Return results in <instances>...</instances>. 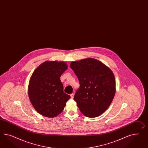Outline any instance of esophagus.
<instances>
[{
	"mask_svg": "<svg viewBox=\"0 0 148 148\" xmlns=\"http://www.w3.org/2000/svg\"><path fill=\"white\" fill-rule=\"evenodd\" d=\"M74 94L73 93H72V94H71L70 95V96H71V97L72 99H73L74 98Z\"/></svg>",
	"mask_w": 148,
	"mask_h": 148,
	"instance_id": "esophagus-1",
	"label": "esophagus"
}]
</instances>
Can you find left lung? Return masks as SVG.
<instances>
[{"mask_svg":"<svg viewBox=\"0 0 148 148\" xmlns=\"http://www.w3.org/2000/svg\"><path fill=\"white\" fill-rule=\"evenodd\" d=\"M70 67L80 83L74 100L84 116L95 117L109 107L115 94V79L112 71L99 60L88 58L73 61Z\"/></svg>","mask_w":148,"mask_h":148,"instance_id":"obj_1","label":"left lung"}]
</instances>
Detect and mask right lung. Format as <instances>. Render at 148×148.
<instances>
[{
  "label": "right lung",
  "mask_w": 148,
  "mask_h": 148,
  "mask_svg": "<svg viewBox=\"0 0 148 148\" xmlns=\"http://www.w3.org/2000/svg\"><path fill=\"white\" fill-rule=\"evenodd\" d=\"M67 69L64 62L46 61L33 72L28 86V96L33 106L41 115L48 117L58 116L71 98L64 92L60 79Z\"/></svg>",
  "instance_id": "right-lung-1"
}]
</instances>
